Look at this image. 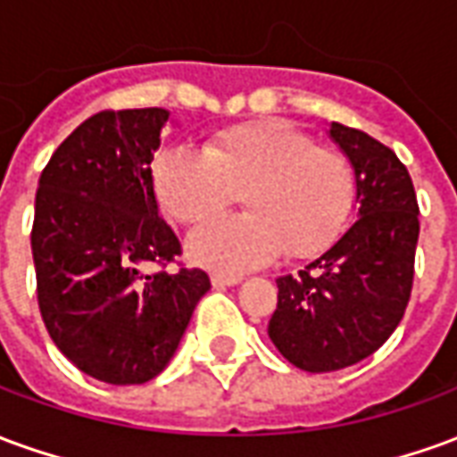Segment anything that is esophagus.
I'll return each mask as SVG.
<instances>
[{"label":"esophagus","instance_id":"esophagus-1","mask_svg":"<svg viewBox=\"0 0 457 457\" xmlns=\"http://www.w3.org/2000/svg\"><path fill=\"white\" fill-rule=\"evenodd\" d=\"M210 281H212V287L225 288V287H237L239 281H242V277H232V274H212Z\"/></svg>","mask_w":457,"mask_h":457}]
</instances>
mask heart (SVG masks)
I'll return each instance as SVG.
<instances>
[{
	"label": "heart",
	"instance_id": "obj_1",
	"mask_svg": "<svg viewBox=\"0 0 457 457\" xmlns=\"http://www.w3.org/2000/svg\"><path fill=\"white\" fill-rule=\"evenodd\" d=\"M151 183L161 208L186 225L242 193L247 212L210 218L188 235L193 262L229 274L264 267L281 252L288 259L323 254L357 198L347 156L284 120L229 127L205 149L170 144L154 159Z\"/></svg>",
	"mask_w": 457,
	"mask_h": 457
}]
</instances>
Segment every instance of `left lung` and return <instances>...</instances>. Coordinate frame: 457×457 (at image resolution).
<instances>
[{
	"instance_id": "1",
	"label": "left lung",
	"mask_w": 457,
	"mask_h": 457,
	"mask_svg": "<svg viewBox=\"0 0 457 457\" xmlns=\"http://www.w3.org/2000/svg\"><path fill=\"white\" fill-rule=\"evenodd\" d=\"M357 179V222L298 274L277 278L269 337L303 372H336L377 353L403 318L413 284L419 203L409 170L370 134L333 121Z\"/></svg>"
}]
</instances>
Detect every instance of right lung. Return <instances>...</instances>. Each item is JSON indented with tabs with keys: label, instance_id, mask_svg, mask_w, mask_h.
Segmentation results:
<instances>
[{
	"label": "right lung",
	"instance_id": "right-lung-1",
	"mask_svg": "<svg viewBox=\"0 0 457 457\" xmlns=\"http://www.w3.org/2000/svg\"><path fill=\"white\" fill-rule=\"evenodd\" d=\"M170 112H97L55 149L38 179L31 229L38 308L55 347L107 384H144L170 362L198 301L200 269L169 264L179 237L159 215L151 161Z\"/></svg>",
	"mask_w": 457,
	"mask_h": 457
}]
</instances>
